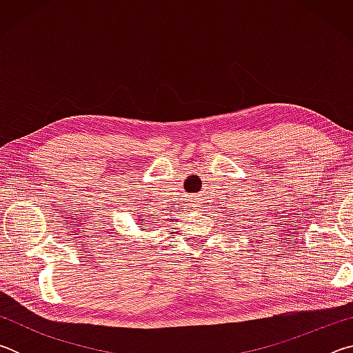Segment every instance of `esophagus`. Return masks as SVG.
Returning a JSON list of instances; mask_svg holds the SVG:
<instances>
[{
	"label": "esophagus",
	"mask_w": 353,
	"mask_h": 353,
	"mask_svg": "<svg viewBox=\"0 0 353 353\" xmlns=\"http://www.w3.org/2000/svg\"><path fill=\"white\" fill-rule=\"evenodd\" d=\"M191 202H193V205H194V207H199V204H201V202H199V198H196V199H193Z\"/></svg>",
	"instance_id": "1"
}]
</instances>
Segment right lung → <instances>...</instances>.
<instances>
[{"label":"right lung","instance_id":"obj_1","mask_svg":"<svg viewBox=\"0 0 353 353\" xmlns=\"http://www.w3.org/2000/svg\"><path fill=\"white\" fill-rule=\"evenodd\" d=\"M140 225H145V221H143V223H140Z\"/></svg>","mask_w":353,"mask_h":353}]
</instances>
